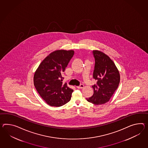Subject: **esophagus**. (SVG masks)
<instances>
[{"label":"esophagus","instance_id":"obj_1","mask_svg":"<svg viewBox=\"0 0 148 148\" xmlns=\"http://www.w3.org/2000/svg\"><path fill=\"white\" fill-rule=\"evenodd\" d=\"M76 88H77V89H82V88H84V85H83V84H80L79 86H77V87H76Z\"/></svg>","mask_w":148,"mask_h":148}]
</instances>
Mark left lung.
Here are the masks:
<instances>
[{
    "label": "left lung",
    "instance_id": "left-lung-1",
    "mask_svg": "<svg viewBox=\"0 0 148 148\" xmlns=\"http://www.w3.org/2000/svg\"><path fill=\"white\" fill-rule=\"evenodd\" d=\"M95 64L93 78L97 83L92 87L93 95L87 98L94 104H103L109 101L117 89L120 82V74L114 62L104 53L93 51Z\"/></svg>",
    "mask_w": 148,
    "mask_h": 148
}]
</instances>
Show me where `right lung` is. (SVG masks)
Returning a JSON list of instances; mask_svg holds the SVG:
<instances>
[{
	"label": "right lung",
	"instance_id": "right-lung-1",
	"mask_svg": "<svg viewBox=\"0 0 148 148\" xmlns=\"http://www.w3.org/2000/svg\"><path fill=\"white\" fill-rule=\"evenodd\" d=\"M73 50H57L44 59L34 76L40 97L51 106H61L71 100L73 90L62 84V73L74 55Z\"/></svg>",
	"mask_w": 148,
	"mask_h": 148
}]
</instances>
